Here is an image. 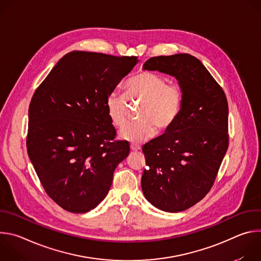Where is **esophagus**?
I'll return each instance as SVG.
<instances>
[{
  "instance_id": "1",
  "label": "esophagus",
  "mask_w": 261,
  "mask_h": 261,
  "mask_svg": "<svg viewBox=\"0 0 261 261\" xmlns=\"http://www.w3.org/2000/svg\"><path fill=\"white\" fill-rule=\"evenodd\" d=\"M130 148H131V151H139V150H141V146L140 145H137V144H130Z\"/></svg>"
}]
</instances>
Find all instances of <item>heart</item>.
Wrapping results in <instances>:
<instances>
[{
    "instance_id": "heart-1",
    "label": "heart",
    "mask_w": 261,
    "mask_h": 261,
    "mask_svg": "<svg viewBox=\"0 0 261 261\" xmlns=\"http://www.w3.org/2000/svg\"><path fill=\"white\" fill-rule=\"evenodd\" d=\"M131 99L142 101L138 111V121L125 124L119 136L132 142L150 138L155 128L166 131L176 121L181 110L182 95L174 85H167L166 80L157 73L142 71L134 75L127 85ZM107 115L117 126L124 124L128 110V96L119 90L111 91L105 101Z\"/></svg>"
}]
</instances>
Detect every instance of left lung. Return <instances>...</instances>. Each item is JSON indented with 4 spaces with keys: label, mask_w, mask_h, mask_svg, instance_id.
Instances as JSON below:
<instances>
[{
    "label": "left lung",
    "mask_w": 261,
    "mask_h": 261,
    "mask_svg": "<svg viewBox=\"0 0 261 261\" xmlns=\"http://www.w3.org/2000/svg\"><path fill=\"white\" fill-rule=\"evenodd\" d=\"M142 69L174 77L182 104L172 126L142 147L147 168L141 189L155 207L181 212L208 193L226 154L227 99L204 65L189 54L154 57Z\"/></svg>",
    "instance_id": "obj_1"
}]
</instances>
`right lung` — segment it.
<instances>
[{
    "instance_id": "add662e5",
    "label": "right lung",
    "mask_w": 261,
    "mask_h": 261,
    "mask_svg": "<svg viewBox=\"0 0 261 261\" xmlns=\"http://www.w3.org/2000/svg\"><path fill=\"white\" fill-rule=\"evenodd\" d=\"M137 63L136 57L71 51L31 100L28 155L48 196L68 212L95 208L129 155L127 141H114L105 101Z\"/></svg>"
}]
</instances>
